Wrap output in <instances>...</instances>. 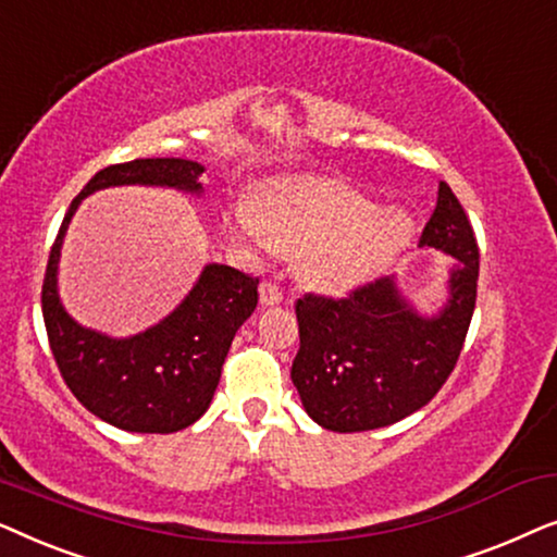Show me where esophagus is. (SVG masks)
I'll return each instance as SVG.
<instances>
[{
    "label": "esophagus",
    "instance_id": "34e87169",
    "mask_svg": "<svg viewBox=\"0 0 557 557\" xmlns=\"http://www.w3.org/2000/svg\"><path fill=\"white\" fill-rule=\"evenodd\" d=\"M258 292H261V304H263V307H273V304L284 301V292H281L278 284H273V281H263Z\"/></svg>",
    "mask_w": 557,
    "mask_h": 557
}]
</instances>
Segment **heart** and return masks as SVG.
Listing matches in <instances>:
<instances>
[{
  "label": "heart",
  "mask_w": 557,
  "mask_h": 557,
  "mask_svg": "<svg viewBox=\"0 0 557 557\" xmlns=\"http://www.w3.org/2000/svg\"><path fill=\"white\" fill-rule=\"evenodd\" d=\"M235 225L258 248L301 253L304 278L330 292L370 278L406 233L400 215L375 210L368 197L330 177L281 182L261 210L238 205Z\"/></svg>",
  "instance_id": "heart-1"
}]
</instances>
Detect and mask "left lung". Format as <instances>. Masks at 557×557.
Segmentation results:
<instances>
[{
	"label": "left lung",
	"mask_w": 557,
	"mask_h": 557,
	"mask_svg": "<svg viewBox=\"0 0 557 557\" xmlns=\"http://www.w3.org/2000/svg\"><path fill=\"white\" fill-rule=\"evenodd\" d=\"M418 246L456 258L438 317H418L391 276L368 281L345 299L304 294L296 301L292 380L307 413L326 431H372L416 413L459 362L476 304L479 246L446 182Z\"/></svg>",
	"instance_id": "obj_1"
}]
</instances>
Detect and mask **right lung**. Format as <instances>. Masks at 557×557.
Segmentation results:
<instances>
[{"label": "right lung", "instance_id": "1", "mask_svg": "<svg viewBox=\"0 0 557 557\" xmlns=\"http://www.w3.org/2000/svg\"><path fill=\"white\" fill-rule=\"evenodd\" d=\"M202 164L189 159H134L96 174L71 202L50 248L42 281V317L60 375L101 421L134 433H174L208 410L240 324L258 304V278L210 263L164 322L128 339L75 324L58 299L63 235L83 197L116 185H162L200 193Z\"/></svg>", "mask_w": 557, "mask_h": 557}]
</instances>
